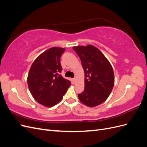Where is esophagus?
Returning a JSON list of instances; mask_svg holds the SVG:
<instances>
[{
  "instance_id": "34e87169",
  "label": "esophagus",
  "mask_w": 147,
  "mask_h": 147,
  "mask_svg": "<svg viewBox=\"0 0 147 147\" xmlns=\"http://www.w3.org/2000/svg\"><path fill=\"white\" fill-rule=\"evenodd\" d=\"M75 81H76V77H75V78H73V82H74V83H75Z\"/></svg>"
}]
</instances>
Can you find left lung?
<instances>
[{"label": "left lung", "instance_id": "1", "mask_svg": "<svg viewBox=\"0 0 147 147\" xmlns=\"http://www.w3.org/2000/svg\"><path fill=\"white\" fill-rule=\"evenodd\" d=\"M81 59L84 75V90L78 95L82 103L94 107L105 102L115 83L112 66L98 48L92 45L74 47Z\"/></svg>", "mask_w": 147, "mask_h": 147}]
</instances>
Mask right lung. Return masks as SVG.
<instances>
[{"label":"right lung","instance_id":"obj_1","mask_svg":"<svg viewBox=\"0 0 147 147\" xmlns=\"http://www.w3.org/2000/svg\"><path fill=\"white\" fill-rule=\"evenodd\" d=\"M65 48L52 47L40 55L31 65L28 76L29 90L34 99L47 107L58 104L71 82L59 74L60 57Z\"/></svg>","mask_w":147,"mask_h":147}]
</instances>
